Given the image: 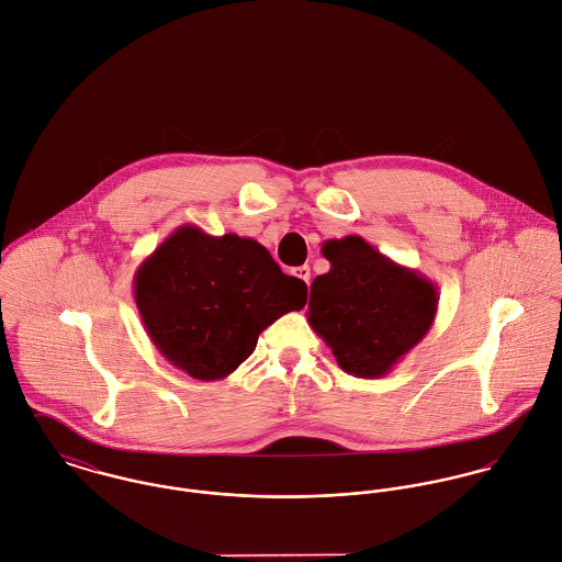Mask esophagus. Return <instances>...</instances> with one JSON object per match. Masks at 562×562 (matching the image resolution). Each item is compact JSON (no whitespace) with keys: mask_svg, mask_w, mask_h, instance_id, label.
<instances>
[{"mask_svg":"<svg viewBox=\"0 0 562 562\" xmlns=\"http://www.w3.org/2000/svg\"><path fill=\"white\" fill-rule=\"evenodd\" d=\"M293 276H297L300 280H304L306 284H311V267H308V265L295 267V269H293Z\"/></svg>","mask_w":562,"mask_h":562,"instance_id":"1","label":"esophagus"}]
</instances>
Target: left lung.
Here are the masks:
<instances>
[{
  "instance_id": "obj_1",
  "label": "left lung",
  "mask_w": 562,
  "mask_h": 562,
  "mask_svg": "<svg viewBox=\"0 0 562 562\" xmlns=\"http://www.w3.org/2000/svg\"><path fill=\"white\" fill-rule=\"evenodd\" d=\"M329 271L311 286L308 323L345 373H390L431 329L437 286L416 269L374 250L358 235L323 244Z\"/></svg>"
}]
</instances>
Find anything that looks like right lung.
Listing matches in <instances>:
<instances>
[{"label": "right lung", "mask_w": 562, "mask_h": 562, "mask_svg": "<svg viewBox=\"0 0 562 562\" xmlns=\"http://www.w3.org/2000/svg\"><path fill=\"white\" fill-rule=\"evenodd\" d=\"M133 297L157 351L215 381L250 358L262 329L306 306L308 286L254 239L181 226L137 267Z\"/></svg>", "instance_id": "1"}]
</instances>
